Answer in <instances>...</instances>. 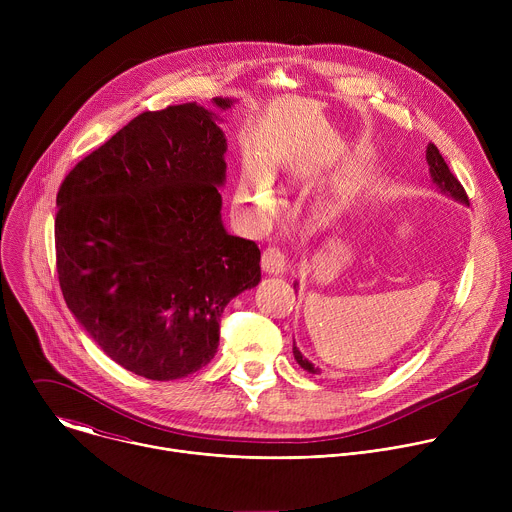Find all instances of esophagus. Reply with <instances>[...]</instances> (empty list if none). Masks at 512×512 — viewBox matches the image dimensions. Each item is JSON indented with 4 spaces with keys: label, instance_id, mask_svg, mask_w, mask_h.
Here are the masks:
<instances>
[{
    "label": "esophagus",
    "instance_id": "1",
    "mask_svg": "<svg viewBox=\"0 0 512 512\" xmlns=\"http://www.w3.org/2000/svg\"><path fill=\"white\" fill-rule=\"evenodd\" d=\"M285 265H287V255L283 249L279 247H267L261 255V267L265 273H271V275H279L285 271Z\"/></svg>",
    "mask_w": 512,
    "mask_h": 512
}]
</instances>
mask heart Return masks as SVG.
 I'll use <instances>...</instances> for the list:
<instances>
[{"label": "heart", "instance_id": "obj_1", "mask_svg": "<svg viewBox=\"0 0 512 512\" xmlns=\"http://www.w3.org/2000/svg\"><path fill=\"white\" fill-rule=\"evenodd\" d=\"M237 200L255 212H263L273 204V196L269 194V190L253 180H243L239 184Z\"/></svg>", "mask_w": 512, "mask_h": 512}]
</instances>
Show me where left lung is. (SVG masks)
Here are the masks:
<instances>
[{
    "label": "left lung",
    "instance_id": "8db88e82",
    "mask_svg": "<svg viewBox=\"0 0 512 512\" xmlns=\"http://www.w3.org/2000/svg\"><path fill=\"white\" fill-rule=\"evenodd\" d=\"M425 158H427V164H429V172H431L433 184H435L437 188H440L444 194H448V196H452V198H456V200L468 204V194H466L464 186H462V184L458 182V178L450 172L446 160L442 158L440 150H437L433 143L427 145ZM294 287H296V285H294ZM294 356H296L298 364H300V367H302L304 371H308V373H312V375L318 373V369H314V364H312L308 358H304V354L298 350L296 342H294Z\"/></svg>",
    "mask_w": 512,
    "mask_h": 512
}]
</instances>
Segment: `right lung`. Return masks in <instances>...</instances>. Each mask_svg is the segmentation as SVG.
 <instances>
[{"instance_id": "add662e5", "label": "right lung", "mask_w": 512, "mask_h": 512, "mask_svg": "<svg viewBox=\"0 0 512 512\" xmlns=\"http://www.w3.org/2000/svg\"><path fill=\"white\" fill-rule=\"evenodd\" d=\"M225 152L208 109L145 111L72 168L56 194L64 302L139 377L172 381L202 369L227 304L261 279L255 241L229 235L221 221Z\"/></svg>"}]
</instances>
